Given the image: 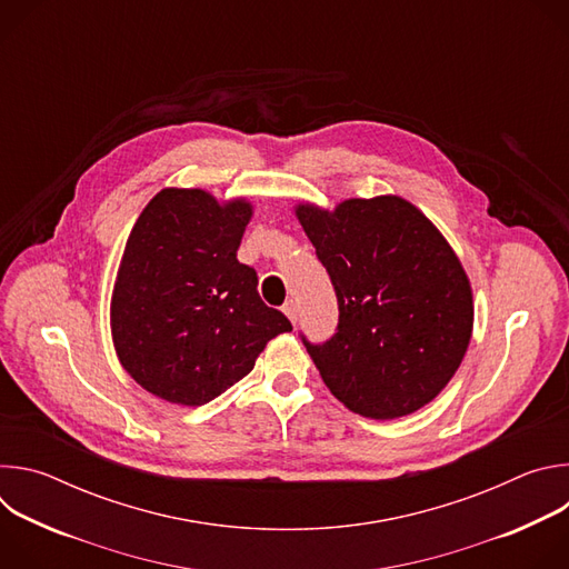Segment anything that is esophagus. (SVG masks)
<instances>
[{
    "mask_svg": "<svg viewBox=\"0 0 569 569\" xmlns=\"http://www.w3.org/2000/svg\"><path fill=\"white\" fill-rule=\"evenodd\" d=\"M283 312L288 315V319H290L292 323H297V317H299V308H297V301H292V299H290V301H286V303H283Z\"/></svg>",
    "mask_w": 569,
    "mask_h": 569,
    "instance_id": "34e87169",
    "label": "esophagus"
}]
</instances>
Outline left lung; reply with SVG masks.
<instances>
[{
    "label": "left lung",
    "mask_w": 569,
    "mask_h": 569,
    "mask_svg": "<svg viewBox=\"0 0 569 569\" xmlns=\"http://www.w3.org/2000/svg\"><path fill=\"white\" fill-rule=\"evenodd\" d=\"M297 218L338 297V329L301 342L331 393L369 419H398L455 376L472 333L468 277L439 229L408 200H347Z\"/></svg>",
    "instance_id": "left-lung-1"
}]
</instances>
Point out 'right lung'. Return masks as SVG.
<instances>
[{"label": "right lung", "mask_w": 569, "mask_h": 569, "mask_svg": "<svg viewBox=\"0 0 569 569\" xmlns=\"http://www.w3.org/2000/svg\"><path fill=\"white\" fill-rule=\"evenodd\" d=\"M252 218L246 200L159 191L126 242L112 295L123 369L150 393L204 405L246 378L288 317L263 303L257 270L236 259Z\"/></svg>", "instance_id": "right-lung-1"}]
</instances>
